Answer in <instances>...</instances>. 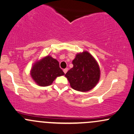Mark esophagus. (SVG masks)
Wrapping results in <instances>:
<instances>
[{"label":"esophagus","instance_id":"34e87169","mask_svg":"<svg viewBox=\"0 0 134 134\" xmlns=\"http://www.w3.org/2000/svg\"><path fill=\"white\" fill-rule=\"evenodd\" d=\"M67 71H68V68H65V69H64V70H63V72L65 74L66 73Z\"/></svg>","mask_w":134,"mask_h":134}]
</instances>
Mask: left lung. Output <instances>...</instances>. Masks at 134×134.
Masks as SVG:
<instances>
[{"instance_id": "8db88e82", "label": "left lung", "mask_w": 134, "mask_h": 134, "mask_svg": "<svg viewBox=\"0 0 134 134\" xmlns=\"http://www.w3.org/2000/svg\"><path fill=\"white\" fill-rule=\"evenodd\" d=\"M72 63L73 67L65 75L71 87L82 92L93 88L100 80V70L92 55L87 51L78 53Z\"/></svg>"}]
</instances>
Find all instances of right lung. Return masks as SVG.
<instances>
[{
    "label": "right lung",
    "mask_w": 134,
    "mask_h": 134,
    "mask_svg": "<svg viewBox=\"0 0 134 134\" xmlns=\"http://www.w3.org/2000/svg\"><path fill=\"white\" fill-rule=\"evenodd\" d=\"M64 75V72L59 68V62L51 56H47L36 61L31 70L33 80L41 86L51 85L58 76Z\"/></svg>",
    "instance_id": "1"
}]
</instances>
